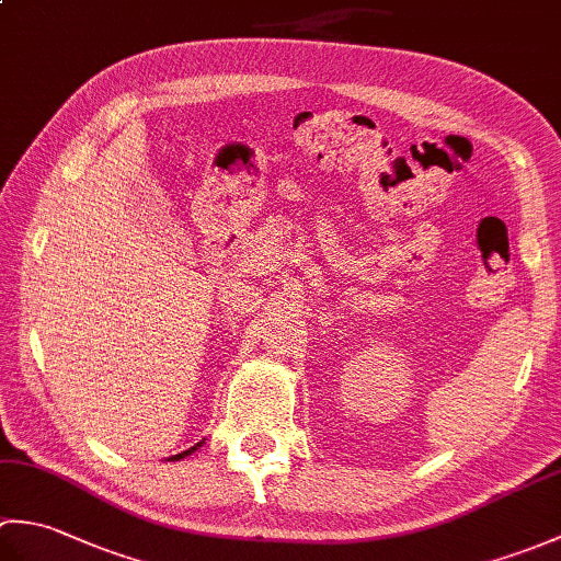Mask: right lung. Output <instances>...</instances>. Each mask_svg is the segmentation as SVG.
<instances>
[{"mask_svg": "<svg viewBox=\"0 0 561 561\" xmlns=\"http://www.w3.org/2000/svg\"><path fill=\"white\" fill-rule=\"evenodd\" d=\"M202 444H205V440H199V444L197 446H193V448H187V450H183V453H178V456H173L171 460H181V458H185V456H190V453H195Z\"/></svg>", "mask_w": 561, "mask_h": 561, "instance_id": "obj_1", "label": "right lung"}]
</instances>
